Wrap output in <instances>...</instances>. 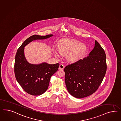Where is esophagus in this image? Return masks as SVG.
I'll return each instance as SVG.
<instances>
[{
    "mask_svg": "<svg viewBox=\"0 0 121 121\" xmlns=\"http://www.w3.org/2000/svg\"><path fill=\"white\" fill-rule=\"evenodd\" d=\"M64 68V66L62 65V64H60V65H59V69H63Z\"/></svg>",
    "mask_w": 121,
    "mask_h": 121,
    "instance_id": "1",
    "label": "esophagus"
}]
</instances>
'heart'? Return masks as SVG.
Instances as JSON below:
<instances>
[{
    "label": "heart",
    "mask_w": 121,
    "mask_h": 121,
    "mask_svg": "<svg viewBox=\"0 0 121 121\" xmlns=\"http://www.w3.org/2000/svg\"><path fill=\"white\" fill-rule=\"evenodd\" d=\"M87 49L85 44L78 40L73 39H64L59 41L58 49L53 50L55 55L60 56L61 53L66 54V58L70 62H73L78 59L85 52Z\"/></svg>",
    "instance_id": "b5f03b06"
}]
</instances>
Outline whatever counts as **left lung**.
<instances>
[{
    "label": "left lung",
    "instance_id": "obj_1",
    "mask_svg": "<svg viewBox=\"0 0 121 121\" xmlns=\"http://www.w3.org/2000/svg\"><path fill=\"white\" fill-rule=\"evenodd\" d=\"M107 70L104 50L95 40V47L87 57L64 68L65 85L70 95L83 98L95 92L101 84Z\"/></svg>",
    "mask_w": 121,
    "mask_h": 121
}]
</instances>
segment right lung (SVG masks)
Instances as JSON below:
<instances>
[{
    "label": "right lung",
    "mask_w": 121,
    "mask_h": 121,
    "mask_svg": "<svg viewBox=\"0 0 121 121\" xmlns=\"http://www.w3.org/2000/svg\"><path fill=\"white\" fill-rule=\"evenodd\" d=\"M53 36H31L17 49L14 63L15 78L24 91L30 95H39L47 91L50 78L58 70L59 64H50L45 62L39 64L30 63L25 56V47L33 40L46 39Z\"/></svg>",
    "instance_id": "right-lung-1"
}]
</instances>
